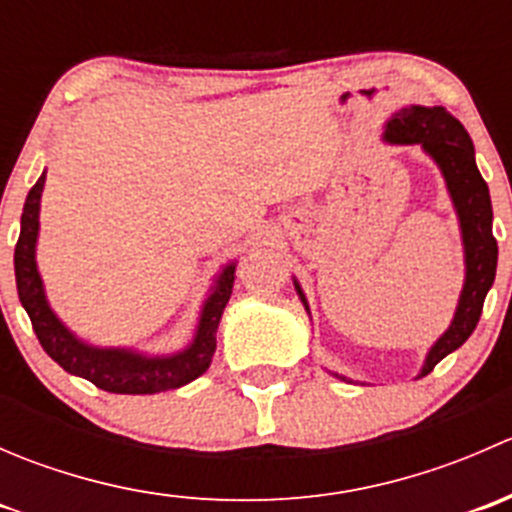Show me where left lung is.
<instances>
[{
	"label": "left lung",
	"instance_id": "obj_1",
	"mask_svg": "<svg viewBox=\"0 0 512 512\" xmlns=\"http://www.w3.org/2000/svg\"><path fill=\"white\" fill-rule=\"evenodd\" d=\"M384 138L389 143H421L423 151L436 160L461 218L463 245H466V285H463L461 302L448 332L433 344L426 356L421 369V376H426L443 356L456 352L471 337L483 312L485 294L493 287L495 265H498L493 208H490L488 183L480 175L473 156L471 136L461 121L443 106L401 108L396 116H391ZM297 292L307 304L299 285Z\"/></svg>",
	"mask_w": 512,
	"mask_h": 512
}]
</instances>
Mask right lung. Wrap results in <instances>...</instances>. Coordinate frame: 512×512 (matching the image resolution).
Returning <instances> with one entry per match:
<instances>
[{"label": "right lung", "instance_id": "obj_1", "mask_svg": "<svg viewBox=\"0 0 512 512\" xmlns=\"http://www.w3.org/2000/svg\"><path fill=\"white\" fill-rule=\"evenodd\" d=\"M44 178L46 175H41L34 188L29 190L22 213V230H19L17 247H14V277H17L19 302L32 319L41 349L61 369L91 381L108 394H160V391L190 384L200 374H205L213 361L215 347H218L215 332H218L220 317H223V309L232 294L235 265L225 267L223 275L215 282L213 294L200 314L198 334L185 352L165 356V359H148V356H138L126 349L89 347V344L79 342L51 312L44 297V287H41V277L36 272L34 245L36 232H39V200L41 190H44Z\"/></svg>", "mask_w": 512, "mask_h": 512}]
</instances>
